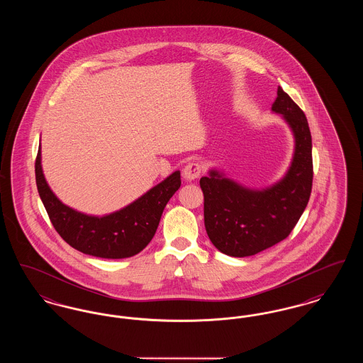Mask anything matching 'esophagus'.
Segmentation results:
<instances>
[{
	"mask_svg": "<svg viewBox=\"0 0 363 363\" xmlns=\"http://www.w3.org/2000/svg\"><path fill=\"white\" fill-rule=\"evenodd\" d=\"M203 173V166L199 162H190L185 167H184V178L193 181L196 178H199Z\"/></svg>",
	"mask_w": 363,
	"mask_h": 363,
	"instance_id": "obj_1",
	"label": "esophagus"
}]
</instances>
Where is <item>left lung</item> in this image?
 I'll return each mask as SVG.
<instances>
[{
    "label": "left lung",
    "mask_w": 363,
    "mask_h": 363,
    "mask_svg": "<svg viewBox=\"0 0 363 363\" xmlns=\"http://www.w3.org/2000/svg\"><path fill=\"white\" fill-rule=\"evenodd\" d=\"M272 110L283 114L295 138L293 163L281 181L268 189L250 190L215 170L200 179L208 237L231 257L253 256L286 240L311 199L313 157L306 116L281 86Z\"/></svg>",
    "instance_id": "8db88e82"
}]
</instances>
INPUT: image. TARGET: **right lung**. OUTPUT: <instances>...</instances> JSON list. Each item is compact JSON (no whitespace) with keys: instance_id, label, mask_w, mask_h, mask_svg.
Here are the masks:
<instances>
[{"instance_id":"right-lung-1","label":"right lung","mask_w":363,"mask_h":363,"mask_svg":"<svg viewBox=\"0 0 363 363\" xmlns=\"http://www.w3.org/2000/svg\"><path fill=\"white\" fill-rule=\"evenodd\" d=\"M35 178L61 238L76 250L102 259H126L140 253L154 238L163 209L181 186V174L175 172L130 206L96 218L67 207L54 196L42 173L40 148L35 159Z\"/></svg>"}]
</instances>
